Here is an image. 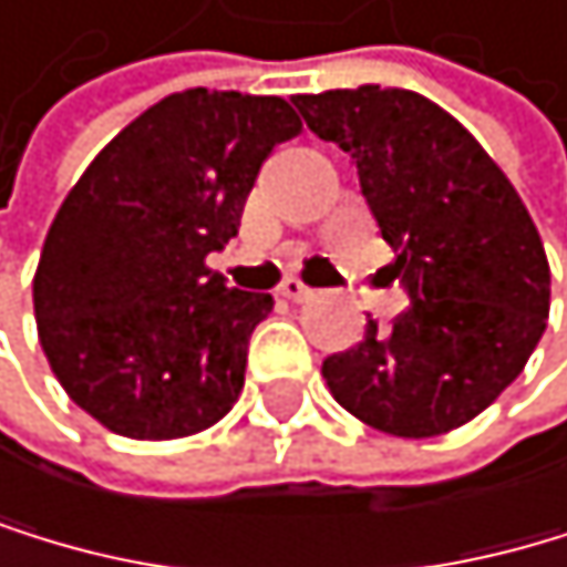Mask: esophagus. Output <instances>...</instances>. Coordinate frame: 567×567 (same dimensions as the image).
Listing matches in <instances>:
<instances>
[{
	"mask_svg": "<svg viewBox=\"0 0 567 567\" xmlns=\"http://www.w3.org/2000/svg\"><path fill=\"white\" fill-rule=\"evenodd\" d=\"M278 296H286V299H292V302H302V299H310L313 296V289L310 286H302L299 278H286L278 286Z\"/></svg>",
	"mask_w": 567,
	"mask_h": 567,
	"instance_id": "esophagus-1",
	"label": "esophagus"
}]
</instances>
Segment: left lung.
<instances>
[{"mask_svg":"<svg viewBox=\"0 0 567 567\" xmlns=\"http://www.w3.org/2000/svg\"><path fill=\"white\" fill-rule=\"evenodd\" d=\"M307 128L359 169L362 198L411 307L323 359L334 401L365 425L429 439L488 408L547 327L550 268L516 187L481 142L411 90L296 96Z\"/></svg>","mask_w":567,"mask_h":567,"instance_id":"obj_1","label":"left lung"}]
</instances>
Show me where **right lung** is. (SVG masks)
<instances>
[{
  "label": "right lung",
  "instance_id": "1",
  "mask_svg": "<svg viewBox=\"0 0 567 567\" xmlns=\"http://www.w3.org/2000/svg\"><path fill=\"white\" fill-rule=\"evenodd\" d=\"M302 128L281 96L184 90L107 142L48 229L33 275L41 348L69 398L128 439L195 435L236 404L268 292L205 268L260 163Z\"/></svg>",
  "mask_w": 567,
  "mask_h": 567
}]
</instances>
